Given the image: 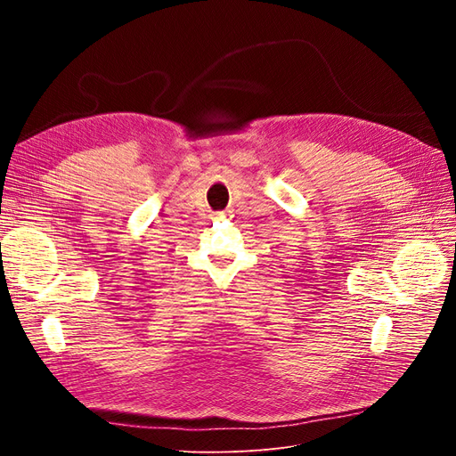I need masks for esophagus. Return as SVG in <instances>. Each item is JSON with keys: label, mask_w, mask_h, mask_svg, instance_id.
I'll use <instances>...</instances> for the list:
<instances>
[{"label": "esophagus", "mask_w": 456, "mask_h": 456, "mask_svg": "<svg viewBox=\"0 0 456 456\" xmlns=\"http://www.w3.org/2000/svg\"><path fill=\"white\" fill-rule=\"evenodd\" d=\"M225 218H229V212L227 210H224V212H218L214 216V220H225Z\"/></svg>", "instance_id": "34e87169"}]
</instances>
